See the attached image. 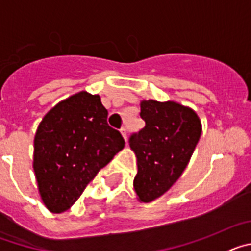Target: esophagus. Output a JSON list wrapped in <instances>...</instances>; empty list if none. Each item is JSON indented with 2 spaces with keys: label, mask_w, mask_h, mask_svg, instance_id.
I'll return each mask as SVG.
<instances>
[{
  "label": "esophagus",
  "mask_w": 251,
  "mask_h": 251,
  "mask_svg": "<svg viewBox=\"0 0 251 251\" xmlns=\"http://www.w3.org/2000/svg\"><path fill=\"white\" fill-rule=\"evenodd\" d=\"M121 133H122V136H123V138L124 139H127V129H126V128H122L121 129Z\"/></svg>",
  "instance_id": "34e87169"
}]
</instances>
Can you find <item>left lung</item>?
Returning <instances> with one entry per match:
<instances>
[{
	"mask_svg": "<svg viewBox=\"0 0 251 251\" xmlns=\"http://www.w3.org/2000/svg\"><path fill=\"white\" fill-rule=\"evenodd\" d=\"M141 118L145 128L129 138L138 166L133 186L139 201L151 202L182 175L202 127L195 110L171 100H142Z\"/></svg>",
	"mask_w": 251,
	"mask_h": 251,
	"instance_id": "1",
	"label": "left lung"
}]
</instances>
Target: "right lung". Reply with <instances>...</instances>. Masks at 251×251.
Instances as JSON below:
<instances>
[{
	"mask_svg": "<svg viewBox=\"0 0 251 251\" xmlns=\"http://www.w3.org/2000/svg\"><path fill=\"white\" fill-rule=\"evenodd\" d=\"M106 118L100 97L80 92L56 104L39 124L34 171L41 199L51 212L68 210L123 150V137Z\"/></svg>",
	"mask_w": 251,
	"mask_h": 251,
	"instance_id": "1",
	"label": "right lung"
}]
</instances>
